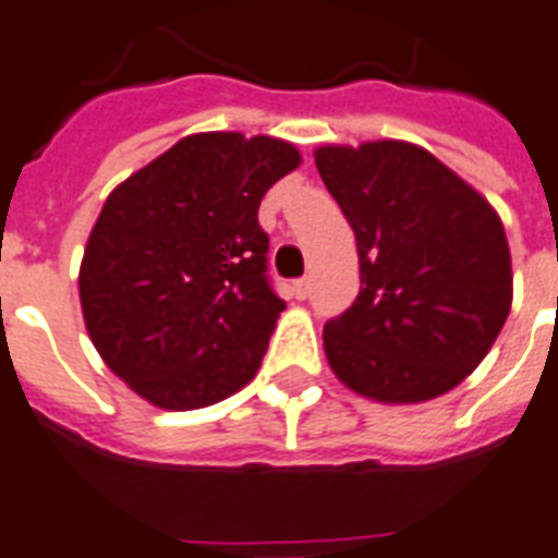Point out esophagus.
<instances>
[{"label":"esophagus","mask_w":558,"mask_h":558,"mask_svg":"<svg viewBox=\"0 0 558 558\" xmlns=\"http://www.w3.org/2000/svg\"><path fill=\"white\" fill-rule=\"evenodd\" d=\"M307 293H311V279H296V282H293V296H296V300H305Z\"/></svg>","instance_id":"obj_1"}]
</instances>
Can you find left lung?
<instances>
[{
  "label": "left lung",
  "mask_w": 558,
  "mask_h": 558,
  "mask_svg": "<svg viewBox=\"0 0 558 558\" xmlns=\"http://www.w3.org/2000/svg\"><path fill=\"white\" fill-rule=\"evenodd\" d=\"M316 169L360 256L354 305L323 331L333 374L383 403L456 389L510 314V247L496 209L403 141L323 146Z\"/></svg>",
  "instance_id": "1"
}]
</instances>
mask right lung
<instances>
[{"mask_svg":"<svg viewBox=\"0 0 558 558\" xmlns=\"http://www.w3.org/2000/svg\"><path fill=\"white\" fill-rule=\"evenodd\" d=\"M296 167L284 141L204 132L106 198L80 302L95 349L141 398L184 412L253 380L284 311L258 204Z\"/></svg>","mask_w":558,"mask_h":558,"instance_id":"1","label":"right lung"}]
</instances>
